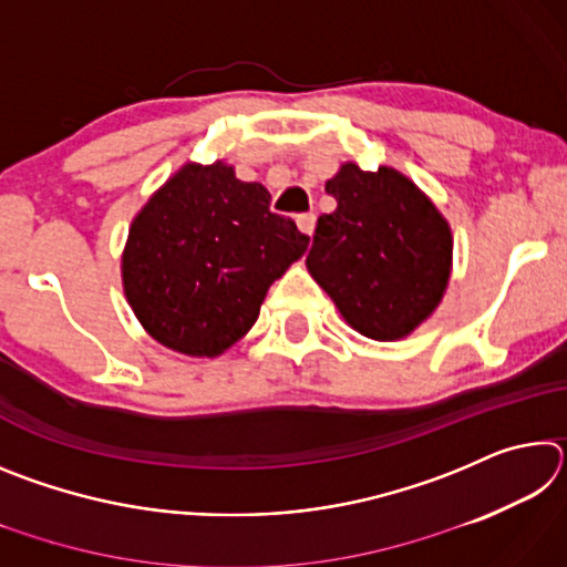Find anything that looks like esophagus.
<instances>
[{"instance_id": "esophagus-1", "label": "esophagus", "mask_w": 567, "mask_h": 567, "mask_svg": "<svg viewBox=\"0 0 567 567\" xmlns=\"http://www.w3.org/2000/svg\"><path fill=\"white\" fill-rule=\"evenodd\" d=\"M297 227H300V233H305L307 237H312V233H315V215L312 213L297 215Z\"/></svg>"}]
</instances>
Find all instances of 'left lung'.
Returning <instances> with one entry per match:
<instances>
[{
  "label": "left lung",
  "instance_id": "1",
  "mask_svg": "<svg viewBox=\"0 0 567 567\" xmlns=\"http://www.w3.org/2000/svg\"><path fill=\"white\" fill-rule=\"evenodd\" d=\"M338 209L318 219L307 270L342 318L372 340H400L430 318L450 277L453 237L435 205L390 167L342 165Z\"/></svg>",
  "mask_w": 567,
  "mask_h": 567
}]
</instances>
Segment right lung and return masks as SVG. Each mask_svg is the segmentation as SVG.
<instances>
[{
	"mask_svg": "<svg viewBox=\"0 0 567 567\" xmlns=\"http://www.w3.org/2000/svg\"><path fill=\"white\" fill-rule=\"evenodd\" d=\"M270 199L223 162L187 165L134 217L122 280L152 338L217 358L252 328L270 285L310 243Z\"/></svg>",
	"mask_w": 567,
	"mask_h": 567,
	"instance_id": "1",
	"label": "right lung"
}]
</instances>
